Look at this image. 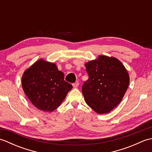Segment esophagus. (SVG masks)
Returning a JSON list of instances; mask_svg holds the SVG:
<instances>
[{"instance_id": "34e87169", "label": "esophagus", "mask_w": 152, "mask_h": 152, "mask_svg": "<svg viewBox=\"0 0 152 152\" xmlns=\"http://www.w3.org/2000/svg\"><path fill=\"white\" fill-rule=\"evenodd\" d=\"M79 86V83L78 82H76V83H72V86L74 87V88H78V86Z\"/></svg>"}]
</instances>
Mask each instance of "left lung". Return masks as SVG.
I'll use <instances>...</instances> for the list:
<instances>
[{"mask_svg": "<svg viewBox=\"0 0 152 152\" xmlns=\"http://www.w3.org/2000/svg\"><path fill=\"white\" fill-rule=\"evenodd\" d=\"M89 79L82 86L86 102L98 114H106L117 106L129 83L125 66L114 57L100 56L86 63Z\"/></svg>", "mask_w": 152, "mask_h": 152, "instance_id": "obj_1", "label": "left lung"}]
</instances>
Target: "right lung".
<instances>
[{
    "label": "right lung",
    "instance_id": "obj_1",
    "mask_svg": "<svg viewBox=\"0 0 152 152\" xmlns=\"http://www.w3.org/2000/svg\"><path fill=\"white\" fill-rule=\"evenodd\" d=\"M22 87L31 102L45 112L55 110L65 99L72 86L64 80L56 64L40 59L25 71Z\"/></svg>",
    "mask_w": 152,
    "mask_h": 152
}]
</instances>
